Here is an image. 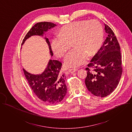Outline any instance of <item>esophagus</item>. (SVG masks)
<instances>
[{
  "mask_svg": "<svg viewBox=\"0 0 132 132\" xmlns=\"http://www.w3.org/2000/svg\"><path fill=\"white\" fill-rule=\"evenodd\" d=\"M77 70H78V69H69L68 72H69V73H73L75 72L76 71H77Z\"/></svg>",
  "mask_w": 132,
  "mask_h": 132,
  "instance_id": "obj_1",
  "label": "esophagus"
}]
</instances>
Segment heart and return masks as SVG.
Masks as SVG:
<instances>
[{
    "instance_id": "obj_1",
    "label": "heart",
    "mask_w": 132,
    "mask_h": 132,
    "mask_svg": "<svg viewBox=\"0 0 132 132\" xmlns=\"http://www.w3.org/2000/svg\"><path fill=\"white\" fill-rule=\"evenodd\" d=\"M104 31L96 20L76 21L62 27L59 35L53 37L51 47L54 54L63 57L73 45L74 50L64 59L68 68H76L85 63L89 56L94 55L104 42Z\"/></svg>"
}]
</instances>
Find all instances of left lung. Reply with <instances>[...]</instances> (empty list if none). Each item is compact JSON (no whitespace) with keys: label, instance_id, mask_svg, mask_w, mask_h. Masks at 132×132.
Instances as JSON below:
<instances>
[{"label":"left lung","instance_id":"obj_1","mask_svg":"<svg viewBox=\"0 0 132 132\" xmlns=\"http://www.w3.org/2000/svg\"><path fill=\"white\" fill-rule=\"evenodd\" d=\"M108 34L103 46L86 68L85 84L89 91L97 97H104L117 88L122 72L120 48L112 29L105 24ZM94 68L91 71L89 68Z\"/></svg>","mask_w":132,"mask_h":132}]
</instances>
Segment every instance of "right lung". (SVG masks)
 Wrapping results in <instances>:
<instances>
[{"label": "right lung", "mask_w": 132, "mask_h": 132, "mask_svg": "<svg viewBox=\"0 0 132 132\" xmlns=\"http://www.w3.org/2000/svg\"><path fill=\"white\" fill-rule=\"evenodd\" d=\"M56 25L50 22H41L36 23L28 31L21 43V46L26 40L32 36H43L45 32ZM50 54L53 55L48 39L45 37ZM62 63L57 60H50L45 70L42 74L33 75L23 69L24 75L32 90L41 101L49 105H54L61 102L67 93L65 84L66 77L61 72Z\"/></svg>", "instance_id": "1"}]
</instances>
